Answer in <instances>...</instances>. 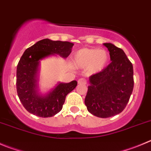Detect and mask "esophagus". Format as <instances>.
<instances>
[{
	"instance_id": "1",
	"label": "esophagus",
	"mask_w": 151,
	"mask_h": 151,
	"mask_svg": "<svg viewBox=\"0 0 151 151\" xmlns=\"http://www.w3.org/2000/svg\"><path fill=\"white\" fill-rule=\"evenodd\" d=\"M78 83L79 84H87V81H86V80L84 79V78H80V79H78Z\"/></svg>"
}]
</instances>
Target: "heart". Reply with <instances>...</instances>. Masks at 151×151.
Returning a JSON list of instances; mask_svg holds the SVG:
<instances>
[{
    "label": "heart",
    "mask_w": 151,
    "mask_h": 151,
    "mask_svg": "<svg viewBox=\"0 0 151 151\" xmlns=\"http://www.w3.org/2000/svg\"><path fill=\"white\" fill-rule=\"evenodd\" d=\"M109 60L110 55L106 50L86 47L74 53L73 64L76 68H86V73L88 75H95L106 68Z\"/></svg>",
    "instance_id": "1"
}]
</instances>
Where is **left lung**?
<instances>
[{
    "instance_id": "1",
    "label": "left lung",
    "mask_w": 151,
    "mask_h": 151,
    "mask_svg": "<svg viewBox=\"0 0 151 151\" xmlns=\"http://www.w3.org/2000/svg\"><path fill=\"white\" fill-rule=\"evenodd\" d=\"M104 45L110 52L111 63L102 72L90 76L84 103L91 114L109 118L122 112L130 99L133 68L122 49L110 43Z\"/></svg>"
}]
</instances>
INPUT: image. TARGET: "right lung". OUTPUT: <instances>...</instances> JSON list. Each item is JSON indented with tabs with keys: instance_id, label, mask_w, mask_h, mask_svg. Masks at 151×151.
I'll return each mask as SVG.
<instances>
[{
	"instance_id": "right-lung-1",
	"label": "right lung",
	"mask_w": 151,
	"mask_h": 151,
	"mask_svg": "<svg viewBox=\"0 0 151 151\" xmlns=\"http://www.w3.org/2000/svg\"><path fill=\"white\" fill-rule=\"evenodd\" d=\"M73 45L68 41L45 38L25 50L17 66L16 88L20 101L29 113L47 118L55 116L61 110L66 96L76 88L77 81L58 82L53 88L42 94L38 87L40 64L41 60L52 55L67 58Z\"/></svg>"
}]
</instances>
